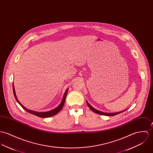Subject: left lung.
Segmentation results:
<instances>
[{"instance_id":"obj_1","label":"left lung","mask_w":153,"mask_h":153,"mask_svg":"<svg viewBox=\"0 0 153 153\" xmlns=\"http://www.w3.org/2000/svg\"><path fill=\"white\" fill-rule=\"evenodd\" d=\"M86 103H87L88 106H89V108L92 111H94V112H95V113H97V114H101V115H105V116H114V115H116V114H117L121 113H122V112H123V111H126V109H125V110H124V111H118V112H114V113H106V112L99 111H98L97 109H95L94 108H93L92 106H91V105L88 102L87 100H86Z\"/></svg>"}]
</instances>
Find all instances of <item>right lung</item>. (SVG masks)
Masks as SVG:
<instances>
[{
  "instance_id": "obj_1",
  "label": "right lung",
  "mask_w": 153,
  "mask_h": 153,
  "mask_svg": "<svg viewBox=\"0 0 153 153\" xmlns=\"http://www.w3.org/2000/svg\"><path fill=\"white\" fill-rule=\"evenodd\" d=\"M68 88L67 89L66 91L64 93V95L62 97V99L61 100V103L55 109H53V110H51L50 111H44V112H38V111H31V110H30V109H28L27 108H26L23 105H22L20 103V102L19 101L17 97H16V92H15V89H14V85H13V94H14V97L16 99V100H17V102L20 104V105L26 111L32 114H34V115H36L37 116H39L40 117H51V116H53L54 115H56V114H57L59 111H60L62 108H63L64 106V103H65V99L67 97V92H68Z\"/></svg>"
}]
</instances>
